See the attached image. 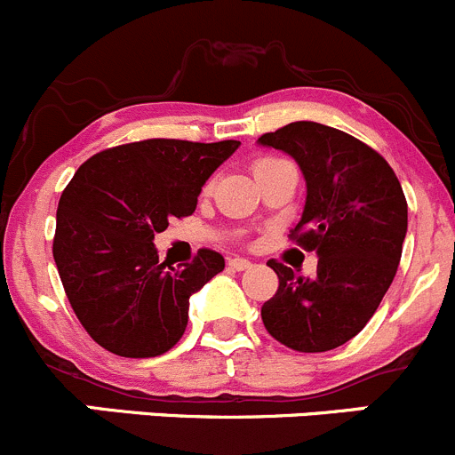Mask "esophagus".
I'll return each instance as SVG.
<instances>
[{
    "label": "esophagus",
    "mask_w": 455,
    "mask_h": 455,
    "mask_svg": "<svg viewBox=\"0 0 455 455\" xmlns=\"http://www.w3.org/2000/svg\"><path fill=\"white\" fill-rule=\"evenodd\" d=\"M228 266H231L233 270H246L251 268V261L244 259V257H233V259H228Z\"/></svg>",
    "instance_id": "obj_1"
}]
</instances>
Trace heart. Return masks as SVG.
Wrapping results in <instances>:
<instances>
[{
	"mask_svg": "<svg viewBox=\"0 0 455 455\" xmlns=\"http://www.w3.org/2000/svg\"><path fill=\"white\" fill-rule=\"evenodd\" d=\"M268 163H275V160H273V158H259V160H257V163H255V167H253V172H255V169H259V167H264V164H268Z\"/></svg>",
	"mask_w": 455,
	"mask_h": 455,
	"instance_id": "1",
	"label": "heart"
}]
</instances>
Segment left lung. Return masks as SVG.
I'll return each mask as SVG.
<instances>
[{
  "label": "left lung",
  "instance_id": "8db88e82",
  "mask_svg": "<svg viewBox=\"0 0 455 455\" xmlns=\"http://www.w3.org/2000/svg\"><path fill=\"white\" fill-rule=\"evenodd\" d=\"M257 142L299 164L306 204L292 240L319 257L313 279L268 261L279 288L261 306V321L292 350H334L365 328L396 275L405 194L383 156L334 127L297 121Z\"/></svg>",
  "mask_w": 455,
  "mask_h": 455
}]
</instances>
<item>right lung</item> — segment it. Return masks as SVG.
Returning a JSON list of instances; mask_svg holds the SVG:
<instances>
[{
  "mask_svg": "<svg viewBox=\"0 0 455 455\" xmlns=\"http://www.w3.org/2000/svg\"><path fill=\"white\" fill-rule=\"evenodd\" d=\"M237 147L151 139L76 169L59 200L52 255L72 310L100 347L147 359L180 341L189 297L222 273L224 257L202 249L173 268L158 259L154 235L194 213L204 182Z\"/></svg>",
  "mask_w": 455,
  "mask_h": 455,
  "instance_id": "add662e5",
  "label": "right lung"
}]
</instances>
